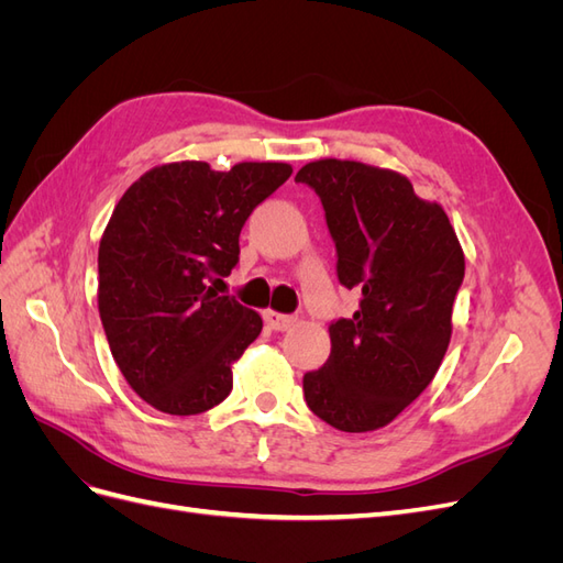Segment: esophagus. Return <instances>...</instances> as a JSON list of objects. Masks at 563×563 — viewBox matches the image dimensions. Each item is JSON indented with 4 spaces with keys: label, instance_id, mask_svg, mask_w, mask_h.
Returning a JSON list of instances; mask_svg holds the SVG:
<instances>
[{
    "label": "esophagus",
    "instance_id": "1",
    "mask_svg": "<svg viewBox=\"0 0 563 563\" xmlns=\"http://www.w3.org/2000/svg\"><path fill=\"white\" fill-rule=\"evenodd\" d=\"M263 317H265L267 327L275 331H288L291 327H296V317H291V314H279L275 310H265Z\"/></svg>",
    "mask_w": 563,
    "mask_h": 563
}]
</instances>
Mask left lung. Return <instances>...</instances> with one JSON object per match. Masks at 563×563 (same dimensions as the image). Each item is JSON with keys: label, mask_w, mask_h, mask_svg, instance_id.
<instances>
[{"label": "left lung", "mask_w": 563, "mask_h": 563, "mask_svg": "<svg viewBox=\"0 0 563 563\" xmlns=\"http://www.w3.org/2000/svg\"><path fill=\"white\" fill-rule=\"evenodd\" d=\"M360 310L329 327L327 364L302 376L310 411L340 432L385 428L428 387L451 340L465 255L439 203L406 176L347 159L305 164Z\"/></svg>", "instance_id": "obj_1"}]
</instances>
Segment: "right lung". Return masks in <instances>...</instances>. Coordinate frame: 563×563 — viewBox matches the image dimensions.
I'll use <instances>...</instances> for the list:
<instances>
[{"label": "right lung", "mask_w": 563, "mask_h": 563, "mask_svg": "<svg viewBox=\"0 0 563 563\" xmlns=\"http://www.w3.org/2000/svg\"><path fill=\"white\" fill-rule=\"evenodd\" d=\"M284 162L150 168L112 211L98 249V312L131 389L157 411L195 416L232 391V364L263 319L216 282L240 263L251 211L288 180Z\"/></svg>", "instance_id": "add662e5"}]
</instances>
